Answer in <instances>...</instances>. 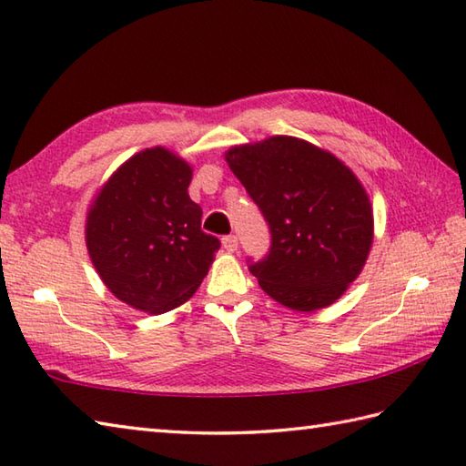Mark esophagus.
I'll return each instance as SVG.
<instances>
[{"label":"esophagus","instance_id":"1","mask_svg":"<svg viewBox=\"0 0 466 466\" xmlns=\"http://www.w3.org/2000/svg\"><path fill=\"white\" fill-rule=\"evenodd\" d=\"M222 246L226 252H236L238 250V238H236V236H224Z\"/></svg>","mask_w":466,"mask_h":466}]
</instances>
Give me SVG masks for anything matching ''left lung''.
I'll list each match as a JSON object with an SVG mask.
<instances>
[{
  "label": "left lung",
  "mask_w": 466,
  "mask_h": 466,
  "mask_svg": "<svg viewBox=\"0 0 466 466\" xmlns=\"http://www.w3.org/2000/svg\"><path fill=\"white\" fill-rule=\"evenodd\" d=\"M224 157L272 232L270 254L250 266L260 289L296 312L339 300L374 238L372 204L356 174L294 136L232 146Z\"/></svg>",
  "instance_id": "1"
}]
</instances>
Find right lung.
<instances>
[{"mask_svg": "<svg viewBox=\"0 0 466 466\" xmlns=\"http://www.w3.org/2000/svg\"><path fill=\"white\" fill-rule=\"evenodd\" d=\"M194 167L164 146L146 147L97 187L86 248L106 289L146 314L182 306L210 270L220 240L200 230Z\"/></svg>", "mask_w": 466, "mask_h": 466, "instance_id": "add662e5", "label": "right lung"}]
</instances>
